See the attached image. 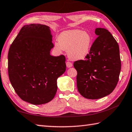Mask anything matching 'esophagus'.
<instances>
[{"instance_id": "34e87169", "label": "esophagus", "mask_w": 132, "mask_h": 132, "mask_svg": "<svg viewBox=\"0 0 132 132\" xmlns=\"http://www.w3.org/2000/svg\"><path fill=\"white\" fill-rule=\"evenodd\" d=\"M72 63L71 62H69V61H67V62H66V66H67V67H68V68H69V67H72Z\"/></svg>"}]
</instances>
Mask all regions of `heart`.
I'll return each instance as SVG.
<instances>
[{"mask_svg": "<svg viewBox=\"0 0 132 132\" xmlns=\"http://www.w3.org/2000/svg\"><path fill=\"white\" fill-rule=\"evenodd\" d=\"M92 38L88 32L79 30H68L60 35L59 43L54 44V48L59 52L67 51L70 59L79 60L89 53Z\"/></svg>", "mask_w": 132, "mask_h": 132, "instance_id": "b5f03b06", "label": "heart"}]
</instances>
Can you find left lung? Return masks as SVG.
<instances>
[{
    "label": "left lung",
    "mask_w": 132,
    "mask_h": 132,
    "mask_svg": "<svg viewBox=\"0 0 132 132\" xmlns=\"http://www.w3.org/2000/svg\"><path fill=\"white\" fill-rule=\"evenodd\" d=\"M98 36L85 60L73 62L77 71L79 92L88 99L105 97L114 90L119 81L121 60L118 43L104 28H97Z\"/></svg>",
    "instance_id": "left-lung-1"
}]
</instances>
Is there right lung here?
<instances>
[{
	"label": "right lung",
	"instance_id": "obj_1",
	"mask_svg": "<svg viewBox=\"0 0 132 132\" xmlns=\"http://www.w3.org/2000/svg\"><path fill=\"white\" fill-rule=\"evenodd\" d=\"M50 27L41 24L24 26L10 46L9 79L21 99L33 105L52 100L57 79L66 71L63 55L50 54L53 48Z\"/></svg>",
	"mask_w": 132,
	"mask_h": 132
}]
</instances>
